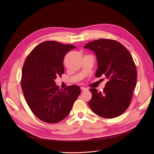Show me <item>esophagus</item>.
I'll list each match as a JSON object with an SVG mask.
<instances>
[{
    "label": "esophagus",
    "mask_w": 154,
    "mask_h": 154,
    "mask_svg": "<svg viewBox=\"0 0 154 154\" xmlns=\"http://www.w3.org/2000/svg\"><path fill=\"white\" fill-rule=\"evenodd\" d=\"M81 90H82V91H87L88 89H87V88L86 87H81Z\"/></svg>",
    "instance_id": "obj_1"
}]
</instances>
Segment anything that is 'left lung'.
<instances>
[{"label":"left lung","mask_w":154,"mask_h":154,"mask_svg":"<svg viewBox=\"0 0 154 154\" xmlns=\"http://www.w3.org/2000/svg\"><path fill=\"white\" fill-rule=\"evenodd\" d=\"M84 48L96 54L98 68L95 77L102 75L108 80L103 92L91 88L92 97L88 106L103 118L120 116L130 106L137 82V69L131 53L122 44L112 39L95 40Z\"/></svg>","instance_id":"8db88e82"}]
</instances>
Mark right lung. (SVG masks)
Listing matches in <instances>:
<instances>
[{
    "instance_id": "right-lung-1",
    "label": "right lung",
    "mask_w": 154,
    "mask_h": 154,
    "mask_svg": "<svg viewBox=\"0 0 154 154\" xmlns=\"http://www.w3.org/2000/svg\"><path fill=\"white\" fill-rule=\"evenodd\" d=\"M75 47L56 41H45L28 55L22 70L20 84L32 113L43 122H60L70 113L80 94L75 85L63 90L55 85L57 77L64 73L63 58Z\"/></svg>"
}]
</instances>
